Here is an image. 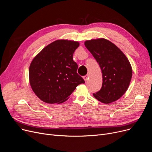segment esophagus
I'll return each instance as SVG.
<instances>
[{
	"instance_id": "esophagus-1",
	"label": "esophagus",
	"mask_w": 152,
	"mask_h": 152,
	"mask_svg": "<svg viewBox=\"0 0 152 152\" xmlns=\"http://www.w3.org/2000/svg\"><path fill=\"white\" fill-rule=\"evenodd\" d=\"M83 78H84V81H87V79H88V78H89V75H87L84 76L83 77Z\"/></svg>"
}]
</instances>
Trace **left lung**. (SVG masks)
<instances>
[{
    "mask_svg": "<svg viewBox=\"0 0 152 152\" xmlns=\"http://www.w3.org/2000/svg\"><path fill=\"white\" fill-rule=\"evenodd\" d=\"M101 68L102 88L94 97L100 102L110 103L118 100L129 86L132 70L123 52L105 39H92L84 42Z\"/></svg>",
    "mask_w": 152,
    "mask_h": 152,
    "instance_id": "8db88e82",
    "label": "left lung"
}]
</instances>
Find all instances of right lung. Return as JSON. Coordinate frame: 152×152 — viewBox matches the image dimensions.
<instances>
[{
    "label": "right lung",
    "instance_id": "add662e5",
    "mask_svg": "<svg viewBox=\"0 0 152 152\" xmlns=\"http://www.w3.org/2000/svg\"><path fill=\"white\" fill-rule=\"evenodd\" d=\"M78 42L57 40L47 45L31 63L29 83L37 96L47 103L65 102L76 87L85 83L77 73L73 53Z\"/></svg>",
    "mask_w": 152,
    "mask_h": 152
}]
</instances>
